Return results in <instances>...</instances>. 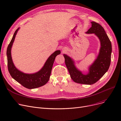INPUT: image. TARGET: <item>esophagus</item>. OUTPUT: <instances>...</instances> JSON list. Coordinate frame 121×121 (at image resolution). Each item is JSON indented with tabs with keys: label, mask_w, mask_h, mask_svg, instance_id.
Instances as JSON below:
<instances>
[{
	"label": "esophagus",
	"mask_w": 121,
	"mask_h": 121,
	"mask_svg": "<svg viewBox=\"0 0 121 121\" xmlns=\"http://www.w3.org/2000/svg\"><path fill=\"white\" fill-rule=\"evenodd\" d=\"M66 52V49H63V52Z\"/></svg>",
	"instance_id": "1"
}]
</instances>
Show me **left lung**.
Wrapping results in <instances>:
<instances>
[{"label":"left lung","mask_w":121,"mask_h":121,"mask_svg":"<svg viewBox=\"0 0 121 121\" xmlns=\"http://www.w3.org/2000/svg\"><path fill=\"white\" fill-rule=\"evenodd\" d=\"M91 27L86 34H94L99 39L100 47L99 54L93 64L89 67L88 73L83 74L75 65L73 60L67 55L63 54L66 67L71 78L76 83L87 85L97 82L108 69L111 62L112 45L104 28L99 23L92 22Z\"/></svg>","instance_id":"1"}]
</instances>
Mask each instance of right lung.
Masks as SVG:
<instances>
[{"label": "right lung", "mask_w": 121, "mask_h": 121, "mask_svg": "<svg viewBox=\"0 0 121 121\" xmlns=\"http://www.w3.org/2000/svg\"><path fill=\"white\" fill-rule=\"evenodd\" d=\"M19 29L18 28L16 30L7 49L9 72L13 78L25 88L31 89L41 87L48 81L55 57L60 54L61 52L60 50H56L48 57L42 68L37 73L29 74L20 71L14 65L11 56V48Z\"/></svg>", "instance_id": "add662e5"}]
</instances>
